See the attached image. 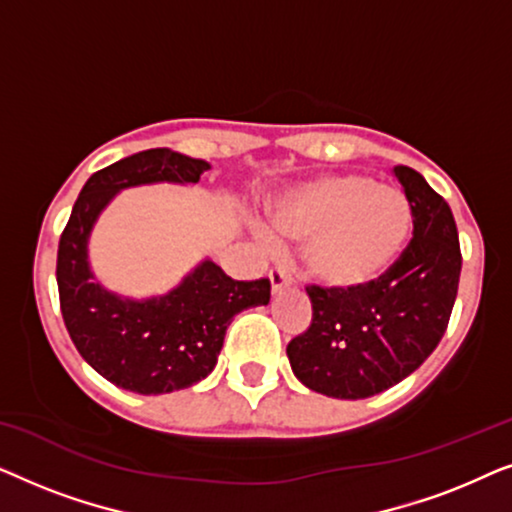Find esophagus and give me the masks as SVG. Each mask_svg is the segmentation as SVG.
<instances>
[{
	"mask_svg": "<svg viewBox=\"0 0 512 512\" xmlns=\"http://www.w3.org/2000/svg\"><path fill=\"white\" fill-rule=\"evenodd\" d=\"M270 284H272V293H282L284 289H289V286L293 284L289 270L286 268L270 270Z\"/></svg>",
	"mask_w": 512,
	"mask_h": 512,
	"instance_id": "obj_1",
	"label": "esophagus"
}]
</instances>
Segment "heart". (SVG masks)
I'll return each instance as SVG.
<instances>
[{
	"label": "heart",
	"mask_w": 512,
	"mask_h": 512,
	"mask_svg": "<svg viewBox=\"0 0 512 512\" xmlns=\"http://www.w3.org/2000/svg\"><path fill=\"white\" fill-rule=\"evenodd\" d=\"M284 240L305 244L307 277L328 291H359L394 268L412 235L401 191L363 174H328L293 188L272 212Z\"/></svg>",
	"instance_id": "heart-1"
}]
</instances>
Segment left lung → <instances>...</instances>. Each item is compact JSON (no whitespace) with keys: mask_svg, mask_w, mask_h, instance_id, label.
<instances>
[{"mask_svg":"<svg viewBox=\"0 0 512 512\" xmlns=\"http://www.w3.org/2000/svg\"><path fill=\"white\" fill-rule=\"evenodd\" d=\"M412 209V240L366 289L307 286L312 324L286 347L307 389L359 401L394 387L429 359L445 335L459 289L461 251L452 209L422 174L396 165Z\"/></svg>","mask_w":512,"mask_h":512,"instance_id":"1","label":"left lung"}]
</instances>
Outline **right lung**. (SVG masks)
Instances as JSON below:
<instances>
[{"instance_id":"add662e5","label":"right lung","mask_w":512,"mask_h":512,"mask_svg":"<svg viewBox=\"0 0 512 512\" xmlns=\"http://www.w3.org/2000/svg\"><path fill=\"white\" fill-rule=\"evenodd\" d=\"M209 163L172 149L139 151L95 172L74 202L58 247L60 310L69 338L104 380L135 394H170L212 373L235 314L270 303V282H237L212 258L172 291L135 300L95 282L88 240L123 188L198 184Z\"/></svg>"}]
</instances>
